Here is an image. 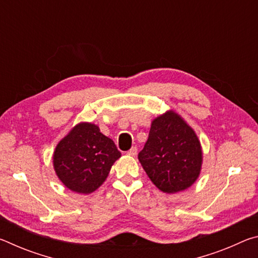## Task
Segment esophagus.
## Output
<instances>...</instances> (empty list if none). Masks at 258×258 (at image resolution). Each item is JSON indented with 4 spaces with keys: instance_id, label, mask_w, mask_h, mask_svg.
Instances as JSON below:
<instances>
[{
    "instance_id": "obj_1",
    "label": "esophagus",
    "mask_w": 258,
    "mask_h": 258,
    "mask_svg": "<svg viewBox=\"0 0 258 258\" xmlns=\"http://www.w3.org/2000/svg\"><path fill=\"white\" fill-rule=\"evenodd\" d=\"M137 154H138L137 147H132V148H131V149L127 151V155H128V156H132V157H135V156H137Z\"/></svg>"
}]
</instances>
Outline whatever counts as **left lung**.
I'll list each match as a JSON object with an SVG mask.
<instances>
[{
	"mask_svg": "<svg viewBox=\"0 0 258 258\" xmlns=\"http://www.w3.org/2000/svg\"><path fill=\"white\" fill-rule=\"evenodd\" d=\"M138 157L151 182L166 194L190 187L202 171L197 134L173 110L152 120L149 138Z\"/></svg>",
	"mask_w": 258,
	"mask_h": 258,
	"instance_id": "1",
	"label": "left lung"
}]
</instances>
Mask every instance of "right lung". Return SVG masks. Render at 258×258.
Returning <instances> with one entry per match:
<instances>
[{
	"label": "right lung",
	"mask_w": 258,
	"mask_h": 258,
	"mask_svg": "<svg viewBox=\"0 0 258 258\" xmlns=\"http://www.w3.org/2000/svg\"><path fill=\"white\" fill-rule=\"evenodd\" d=\"M120 156L112 140L100 132L97 125L80 123L56 145L53 167L64 186L87 195L106 181Z\"/></svg>",
	"instance_id": "add662e5"
}]
</instances>
